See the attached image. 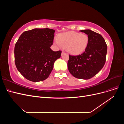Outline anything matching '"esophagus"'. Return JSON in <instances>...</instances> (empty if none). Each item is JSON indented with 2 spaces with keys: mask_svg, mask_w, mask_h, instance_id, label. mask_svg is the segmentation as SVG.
Here are the masks:
<instances>
[{
  "mask_svg": "<svg viewBox=\"0 0 124 124\" xmlns=\"http://www.w3.org/2000/svg\"><path fill=\"white\" fill-rule=\"evenodd\" d=\"M66 54V53L65 52H64L63 51H62V55L63 54Z\"/></svg>",
  "mask_w": 124,
  "mask_h": 124,
  "instance_id": "34e87169",
  "label": "esophagus"
}]
</instances>
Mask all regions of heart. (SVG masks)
<instances>
[{"label": "heart", "instance_id": "1", "mask_svg": "<svg viewBox=\"0 0 124 124\" xmlns=\"http://www.w3.org/2000/svg\"><path fill=\"white\" fill-rule=\"evenodd\" d=\"M88 41V37L85 33L69 31L59 34L58 39H54V43L59 48L66 47L71 54L78 55L85 50Z\"/></svg>", "mask_w": 124, "mask_h": 124}]
</instances>
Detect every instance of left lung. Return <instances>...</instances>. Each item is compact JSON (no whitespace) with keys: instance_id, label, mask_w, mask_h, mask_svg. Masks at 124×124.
<instances>
[{"instance_id":"left-lung-1","label":"left lung","mask_w":124,"mask_h":124,"mask_svg":"<svg viewBox=\"0 0 124 124\" xmlns=\"http://www.w3.org/2000/svg\"><path fill=\"white\" fill-rule=\"evenodd\" d=\"M80 31L88 35V46L85 52L81 55H69L68 68L74 77L88 80L96 76L104 66L107 46L104 38L99 33L90 29Z\"/></svg>"}]
</instances>
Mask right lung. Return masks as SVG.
Instances as JSON below:
<instances>
[{
	"instance_id": "1",
	"label": "right lung",
	"mask_w": 124,
	"mask_h": 124,
	"mask_svg": "<svg viewBox=\"0 0 124 124\" xmlns=\"http://www.w3.org/2000/svg\"><path fill=\"white\" fill-rule=\"evenodd\" d=\"M55 31L35 28L24 31L15 45L14 59L16 68L26 79L37 82L45 80L53 69L62 51L54 52L53 44Z\"/></svg>"
}]
</instances>
